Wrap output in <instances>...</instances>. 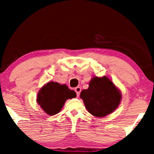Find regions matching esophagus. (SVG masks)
<instances>
[{
  "label": "esophagus",
  "mask_w": 154,
  "mask_h": 154,
  "mask_svg": "<svg viewBox=\"0 0 154 154\" xmlns=\"http://www.w3.org/2000/svg\"><path fill=\"white\" fill-rule=\"evenodd\" d=\"M75 91L77 93V96H79V94H80V92H81V88L80 87H77L75 88Z\"/></svg>",
  "instance_id": "esophagus-1"
}]
</instances>
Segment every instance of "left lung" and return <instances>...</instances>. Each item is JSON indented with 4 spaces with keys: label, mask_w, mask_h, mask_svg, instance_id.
I'll return each instance as SVG.
<instances>
[{
    "label": "left lung",
    "mask_w": 154,
    "mask_h": 154,
    "mask_svg": "<svg viewBox=\"0 0 154 154\" xmlns=\"http://www.w3.org/2000/svg\"><path fill=\"white\" fill-rule=\"evenodd\" d=\"M87 110L98 117L111 114L118 107L122 95L114 84L104 76L94 77L89 82V88L80 93Z\"/></svg>",
    "instance_id": "8db88e82"
}]
</instances>
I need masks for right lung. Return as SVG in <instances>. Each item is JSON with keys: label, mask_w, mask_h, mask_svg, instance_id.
I'll use <instances>...</instances> for the list:
<instances>
[{"label": "right lung", "mask_w": 154, "mask_h": 154, "mask_svg": "<svg viewBox=\"0 0 154 154\" xmlns=\"http://www.w3.org/2000/svg\"><path fill=\"white\" fill-rule=\"evenodd\" d=\"M75 97V92L66 85L49 82L39 91L37 102L47 114L53 116L61 110L67 99Z\"/></svg>", "instance_id": "right-lung-1"}]
</instances>
